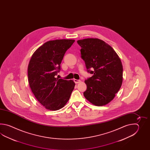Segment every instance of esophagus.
I'll return each mask as SVG.
<instances>
[{
	"instance_id": "34e87169",
	"label": "esophagus",
	"mask_w": 150,
	"mask_h": 150,
	"mask_svg": "<svg viewBox=\"0 0 150 150\" xmlns=\"http://www.w3.org/2000/svg\"><path fill=\"white\" fill-rule=\"evenodd\" d=\"M74 83H79L81 81L80 80L74 79Z\"/></svg>"
}]
</instances>
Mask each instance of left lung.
<instances>
[{
    "instance_id": "left-lung-1",
    "label": "left lung",
    "mask_w": 150,
    "mask_h": 150,
    "mask_svg": "<svg viewBox=\"0 0 150 150\" xmlns=\"http://www.w3.org/2000/svg\"><path fill=\"white\" fill-rule=\"evenodd\" d=\"M81 47V58L87 71L92 76L85 80L87 89L83 96L94 105L110 102L118 92L123 81L121 61L112 47L98 38L77 41Z\"/></svg>"
}]
</instances>
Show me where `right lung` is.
<instances>
[{
    "label": "right lung",
    "mask_w": 150,
    "mask_h": 150,
    "mask_svg": "<svg viewBox=\"0 0 150 150\" xmlns=\"http://www.w3.org/2000/svg\"><path fill=\"white\" fill-rule=\"evenodd\" d=\"M74 40H56L47 42L33 54L28 67L29 86L42 105L50 110H57L67 104L75 83L56 78L61 63Z\"/></svg>",
    "instance_id": "right-lung-1"
}]
</instances>
